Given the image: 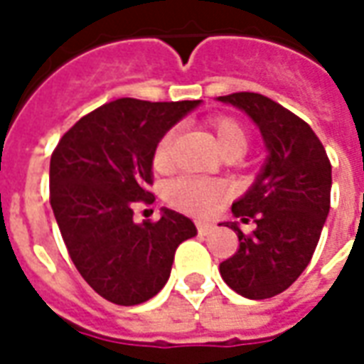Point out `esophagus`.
I'll return each mask as SVG.
<instances>
[{
	"instance_id": "1",
	"label": "esophagus",
	"mask_w": 364,
	"mask_h": 364,
	"mask_svg": "<svg viewBox=\"0 0 364 364\" xmlns=\"http://www.w3.org/2000/svg\"><path fill=\"white\" fill-rule=\"evenodd\" d=\"M197 230L200 236H206V234L213 232V224H208V222H197Z\"/></svg>"
}]
</instances>
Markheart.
Wrapping results in <instances>:
<instances>
[{
	"label": "heart",
	"mask_w": 364,
	"mask_h": 364,
	"mask_svg": "<svg viewBox=\"0 0 364 364\" xmlns=\"http://www.w3.org/2000/svg\"><path fill=\"white\" fill-rule=\"evenodd\" d=\"M216 144L220 148L222 156L234 154L242 158L247 146H250V134L242 122L230 117H220L213 120ZM175 140V130H167L161 136L154 148L151 166L158 173H164L171 167V146ZM166 197L169 205H173L179 210L189 214H206L210 213L214 205L220 200L222 187L214 181H198V179H175L167 185Z\"/></svg>",
	"instance_id": "b5f03b06"
}]
</instances>
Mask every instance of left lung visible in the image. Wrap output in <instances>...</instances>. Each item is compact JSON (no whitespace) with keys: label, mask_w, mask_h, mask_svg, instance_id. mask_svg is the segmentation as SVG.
<instances>
[{"label":"left lung","mask_w":364,"mask_h":364,"mask_svg":"<svg viewBox=\"0 0 364 364\" xmlns=\"http://www.w3.org/2000/svg\"><path fill=\"white\" fill-rule=\"evenodd\" d=\"M218 101L244 111L267 150L253 185L232 205V214L255 228L244 234L240 222H226L240 250L220 263L230 289L263 300L289 289L312 259L329 213L331 164L312 128L269 97L242 91Z\"/></svg>","instance_id":"8db88e82"}]
</instances>
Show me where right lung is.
Listing matches in <instances>:
<instances>
[{
	"label": "right lung",
	"mask_w": 364,
	"mask_h": 364,
	"mask_svg": "<svg viewBox=\"0 0 364 364\" xmlns=\"http://www.w3.org/2000/svg\"><path fill=\"white\" fill-rule=\"evenodd\" d=\"M200 101L117 99L62 136L50 158V205L68 253L99 296L142 304L166 287L177 245L197 236L191 218L164 208L136 224L132 205L151 203V156L161 136Z\"/></svg>",
	"instance_id": "1"
}]
</instances>
